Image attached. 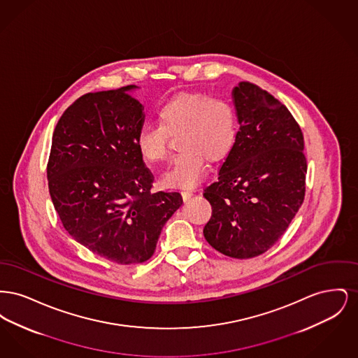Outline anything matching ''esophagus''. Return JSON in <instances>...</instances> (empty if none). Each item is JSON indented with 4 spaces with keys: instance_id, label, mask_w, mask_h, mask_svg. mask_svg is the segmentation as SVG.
<instances>
[{
    "instance_id": "1",
    "label": "esophagus",
    "mask_w": 358,
    "mask_h": 358,
    "mask_svg": "<svg viewBox=\"0 0 358 358\" xmlns=\"http://www.w3.org/2000/svg\"><path fill=\"white\" fill-rule=\"evenodd\" d=\"M181 194H182V199H184V201H187L192 196H193V190H189V189H184L182 192H181Z\"/></svg>"
}]
</instances>
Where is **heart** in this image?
<instances>
[{"instance_id":"heart-1","label":"heart","mask_w":358,"mask_h":358,"mask_svg":"<svg viewBox=\"0 0 358 358\" xmlns=\"http://www.w3.org/2000/svg\"><path fill=\"white\" fill-rule=\"evenodd\" d=\"M157 124L138 131L136 149L149 164L168 158V136H178V154L162 181L173 187L197 185L206 171L205 159L217 162L232 152L238 139V118L227 99L201 92H184L161 103Z\"/></svg>"}]
</instances>
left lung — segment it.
I'll return each mask as SVG.
<instances>
[{"instance_id": "1", "label": "left lung", "mask_w": 358, "mask_h": 358, "mask_svg": "<svg viewBox=\"0 0 358 358\" xmlns=\"http://www.w3.org/2000/svg\"><path fill=\"white\" fill-rule=\"evenodd\" d=\"M240 129L219 177L205 187L206 241L224 255L255 257L279 240L303 203V134L285 104L250 82L232 90Z\"/></svg>"}]
</instances>
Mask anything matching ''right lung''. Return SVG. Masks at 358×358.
Here are the masks:
<instances>
[{"instance_id":"add662e5","label":"right lung","mask_w":358,"mask_h":358,"mask_svg":"<svg viewBox=\"0 0 358 358\" xmlns=\"http://www.w3.org/2000/svg\"><path fill=\"white\" fill-rule=\"evenodd\" d=\"M136 85L88 92L69 106L52 136L47 166L63 227L95 255L120 264L153 256L161 231L182 204L178 192L152 193L153 174L136 149L143 106Z\"/></svg>"}]
</instances>
